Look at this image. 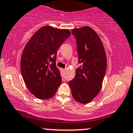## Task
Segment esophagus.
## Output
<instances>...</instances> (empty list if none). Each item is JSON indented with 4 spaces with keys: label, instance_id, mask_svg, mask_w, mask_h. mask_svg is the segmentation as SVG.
<instances>
[{
    "label": "esophagus",
    "instance_id": "esophagus-1",
    "mask_svg": "<svg viewBox=\"0 0 133 133\" xmlns=\"http://www.w3.org/2000/svg\"><path fill=\"white\" fill-rule=\"evenodd\" d=\"M62 71H65V69H62Z\"/></svg>",
    "mask_w": 133,
    "mask_h": 133
}]
</instances>
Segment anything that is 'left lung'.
<instances>
[{"label": "left lung", "mask_w": 133, "mask_h": 133, "mask_svg": "<svg viewBox=\"0 0 133 133\" xmlns=\"http://www.w3.org/2000/svg\"><path fill=\"white\" fill-rule=\"evenodd\" d=\"M77 44L79 64L76 76L69 82L74 99L82 104L89 103L101 89L107 60L103 43L97 33L86 26L72 30Z\"/></svg>", "instance_id": "1"}]
</instances>
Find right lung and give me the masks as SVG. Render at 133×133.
Here are the masks:
<instances>
[{
    "mask_svg": "<svg viewBox=\"0 0 133 133\" xmlns=\"http://www.w3.org/2000/svg\"><path fill=\"white\" fill-rule=\"evenodd\" d=\"M70 35L68 29L47 25L37 30L24 47L21 72L27 88L37 98H51L61 83L56 66L57 51Z\"/></svg>",
    "mask_w": 133,
    "mask_h": 133,
    "instance_id": "1",
    "label": "right lung"
}]
</instances>
